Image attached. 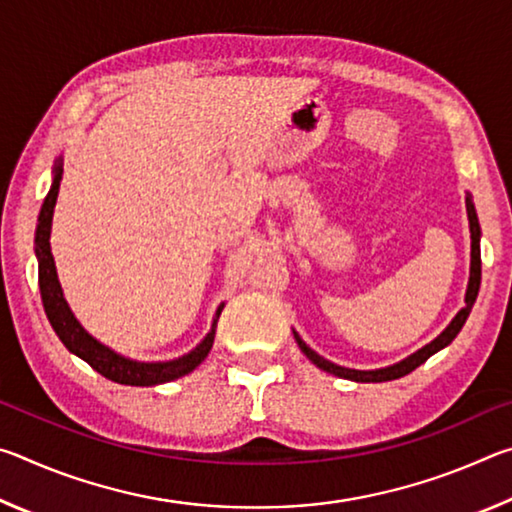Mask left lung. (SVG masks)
I'll list each match as a JSON object with an SVG mask.
<instances>
[{"label":"left lung","instance_id":"obj_1","mask_svg":"<svg viewBox=\"0 0 512 512\" xmlns=\"http://www.w3.org/2000/svg\"><path fill=\"white\" fill-rule=\"evenodd\" d=\"M465 207H467V221H470V239H472V253H470V280H467V289H465V305L458 314L452 318L443 332H440L436 339L431 343L424 345L418 352H413L411 357H406L402 361L393 363V366L386 368H375V370H354V368H345L339 366V363H332L325 357H320L318 352H314L309 345L300 339V334L293 329V336H296L298 348L302 350V354L314 363L316 368L329 372V375H336L341 379H350V381H361V384H370V381H391V379H400L404 375H409L418 366H422L431 354L440 352L443 348H447L449 343L456 339V334L461 332L467 316H470L472 305L476 296H479V287H481V225H479V216H476L474 203H472V194L465 196Z\"/></svg>","mask_w":512,"mask_h":512}]
</instances>
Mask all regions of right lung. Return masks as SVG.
<instances>
[{"label": "right lung", "mask_w": 512, "mask_h": 512, "mask_svg": "<svg viewBox=\"0 0 512 512\" xmlns=\"http://www.w3.org/2000/svg\"><path fill=\"white\" fill-rule=\"evenodd\" d=\"M51 173H54V178H51L49 194L40 207L38 225H36V257H38V282H40L42 305H45V314L49 318L51 327H54V332L58 334V339L63 341V345L69 352L76 354V357L83 359L85 363H90L99 375H103L110 381H117V384L158 386V384H167V381L189 375L196 366H201L212 350L216 323H219V316L225 307V302H221V305L216 307L212 327L210 332L205 334V339L198 343L194 350H189L178 359L137 361L131 357H124V354H119L112 348H108V345H103L101 341L94 339L67 305V300L63 296V287H60L58 282L56 262H54V255H51V244H49L60 178H63V155H58V160L54 162V171Z\"/></svg>", "instance_id": "1"}]
</instances>
